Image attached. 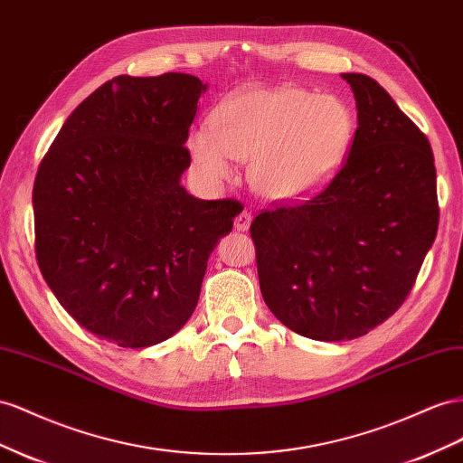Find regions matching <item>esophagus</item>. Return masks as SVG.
Instances as JSON below:
<instances>
[{"mask_svg": "<svg viewBox=\"0 0 463 463\" xmlns=\"http://www.w3.org/2000/svg\"><path fill=\"white\" fill-rule=\"evenodd\" d=\"M251 220H253L251 212L243 210L240 216H235V220H233V228H235L237 232H247V230H249V226H251Z\"/></svg>", "mask_w": 463, "mask_h": 463, "instance_id": "obj_1", "label": "esophagus"}]
</instances>
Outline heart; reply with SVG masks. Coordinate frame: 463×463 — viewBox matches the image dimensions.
<instances>
[{
    "label": "heart",
    "instance_id": "1",
    "mask_svg": "<svg viewBox=\"0 0 463 463\" xmlns=\"http://www.w3.org/2000/svg\"><path fill=\"white\" fill-rule=\"evenodd\" d=\"M354 112L341 97L302 87H245L212 110L210 127L189 134L186 149L204 183L220 184L249 159L253 189L296 203L327 184L354 140Z\"/></svg>",
    "mask_w": 463,
    "mask_h": 463
}]
</instances>
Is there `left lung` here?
Returning a JSON list of instances; mask_svg holds the SVG:
<instances>
[{
  "label": "left lung",
  "instance_id": "1",
  "mask_svg": "<svg viewBox=\"0 0 463 463\" xmlns=\"http://www.w3.org/2000/svg\"><path fill=\"white\" fill-rule=\"evenodd\" d=\"M351 85L358 128L321 193L251 223L260 294L280 323L314 341H351L405 302L439 230L430 144L383 87Z\"/></svg>",
  "mask_w": 463,
  "mask_h": 463
}]
</instances>
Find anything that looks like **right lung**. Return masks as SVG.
<instances>
[{
  "instance_id": "right-lung-1",
  "label": "right lung",
  "mask_w": 463,
  "mask_h": 463,
  "mask_svg": "<svg viewBox=\"0 0 463 463\" xmlns=\"http://www.w3.org/2000/svg\"><path fill=\"white\" fill-rule=\"evenodd\" d=\"M208 85L189 73L118 76L66 118L34 179V249L50 290L97 339L167 341L189 321L233 201L181 184Z\"/></svg>"
}]
</instances>
